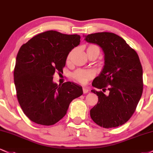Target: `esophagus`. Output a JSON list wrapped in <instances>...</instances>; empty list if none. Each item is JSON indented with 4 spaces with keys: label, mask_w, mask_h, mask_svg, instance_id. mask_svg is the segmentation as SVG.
<instances>
[{
    "label": "esophagus",
    "mask_w": 153,
    "mask_h": 153,
    "mask_svg": "<svg viewBox=\"0 0 153 153\" xmlns=\"http://www.w3.org/2000/svg\"><path fill=\"white\" fill-rule=\"evenodd\" d=\"M82 91H83V93L85 94V93H88V92H89V90H88V88H82Z\"/></svg>",
    "instance_id": "obj_1"
}]
</instances>
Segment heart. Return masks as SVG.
<instances>
[{
	"label": "heart",
	"mask_w": 153,
	"mask_h": 153,
	"mask_svg": "<svg viewBox=\"0 0 153 153\" xmlns=\"http://www.w3.org/2000/svg\"><path fill=\"white\" fill-rule=\"evenodd\" d=\"M72 54H73V51H71V52L68 54V61H69L70 59H71ZM93 75H94V72L92 71H82V70H78V71H77L74 74H73V77H74L78 81L81 82V83H85V82L88 80V79L92 78Z\"/></svg>",
	"instance_id": "heart-1"
}]
</instances>
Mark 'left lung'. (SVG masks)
Returning a JSON list of instances; mask_svg holds the SVG:
<instances>
[{"label":"left lung","instance_id":"8db88e82","mask_svg":"<svg viewBox=\"0 0 153 153\" xmlns=\"http://www.w3.org/2000/svg\"><path fill=\"white\" fill-rule=\"evenodd\" d=\"M83 37L104 53L103 68L92 83L102 91H91L98 96L97 105L90 112L91 118L105 128L122 126L134 113L143 93V68L138 55L113 33H95ZM106 87L107 95L104 93Z\"/></svg>","mask_w":153,"mask_h":153}]
</instances>
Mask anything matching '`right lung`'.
Masks as SVG:
<instances>
[{"label":"right lung","mask_w":153,"mask_h":153,"mask_svg":"<svg viewBox=\"0 0 153 153\" xmlns=\"http://www.w3.org/2000/svg\"><path fill=\"white\" fill-rule=\"evenodd\" d=\"M79 35L48 30L34 36L18 51L14 70L18 100L25 115L43 126L56 124L65 115L72 100L82 95L75 82H53L62 71L69 53L80 44Z\"/></svg>","instance_id":"1"}]
</instances>
